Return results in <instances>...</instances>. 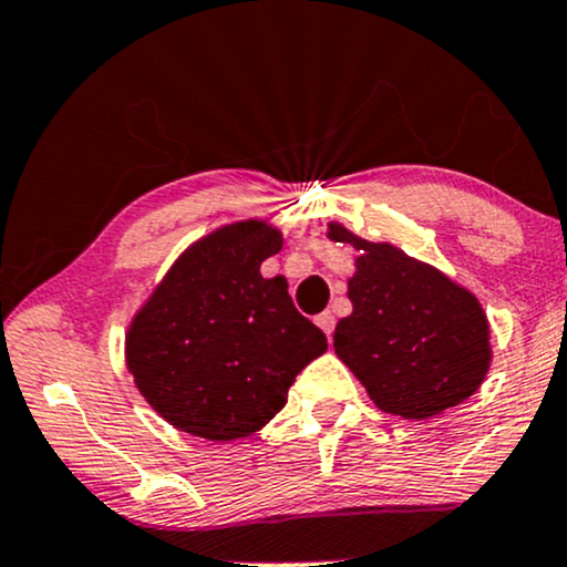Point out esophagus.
Listing matches in <instances>:
<instances>
[{
	"label": "esophagus",
	"instance_id": "34e87169",
	"mask_svg": "<svg viewBox=\"0 0 567 567\" xmlns=\"http://www.w3.org/2000/svg\"><path fill=\"white\" fill-rule=\"evenodd\" d=\"M317 324L322 327V330L327 332V338H332V332H336V313L332 311H322L317 317Z\"/></svg>",
	"mask_w": 567,
	"mask_h": 567
}]
</instances>
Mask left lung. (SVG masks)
Returning a JSON list of instances; mask_svg holds the SVG:
<instances>
[{
    "label": "left lung",
    "instance_id": "obj_1",
    "mask_svg": "<svg viewBox=\"0 0 567 567\" xmlns=\"http://www.w3.org/2000/svg\"><path fill=\"white\" fill-rule=\"evenodd\" d=\"M359 250L349 279L351 317L336 327V353L388 414L427 420L478 391L491 364L478 298L388 243L330 224Z\"/></svg>",
    "mask_w": 567,
    "mask_h": 567
}]
</instances>
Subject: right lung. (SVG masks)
Here are the masks:
<instances>
[{
	"mask_svg": "<svg viewBox=\"0 0 567 567\" xmlns=\"http://www.w3.org/2000/svg\"><path fill=\"white\" fill-rule=\"evenodd\" d=\"M282 248L264 221L203 237L172 266L126 336L128 372L150 406L184 433L235 441L288 404L327 338L261 264Z\"/></svg>",
	"mask_w": 567,
	"mask_h": 567,
	"instance_id": "1",
	"label": "right lung"
}]
</instances>
